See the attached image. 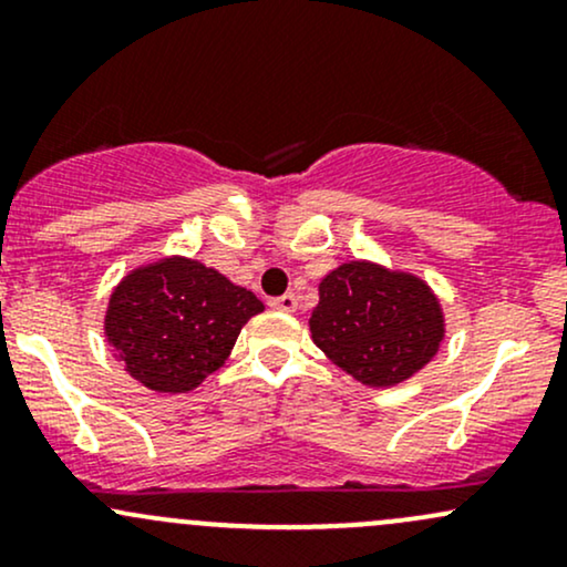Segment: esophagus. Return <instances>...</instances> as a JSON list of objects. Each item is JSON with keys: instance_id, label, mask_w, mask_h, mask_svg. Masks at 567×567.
Returning a JSON list of instances; mask_svg holds the SVG:
<instances>
[{"instance_id": "1", "label": "esophagus", "mask_w": 567, "mask_h": 567, "mask_svg": "<svg viewBox=\"0 0 567 567\" xmlns=\"http://www.w3.org/2000/svg\"><path fill=\"white\" fill-rule=\"evenodd\" d=\"M271 309L285 311V315H292V311L298 309V298L292 296V292H285V296H279V298H271Z\"/></svg>"}]
</instances>
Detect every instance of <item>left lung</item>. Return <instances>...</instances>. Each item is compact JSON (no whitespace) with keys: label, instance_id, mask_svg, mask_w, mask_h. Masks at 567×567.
I'll list each match as a JSON object with an SVG mask.
<instances>
[{"label":"left lung","instance_id":"8db88e82","mask_svg":"<svg viewBox=\"0 0 567 567\" xmlns=\"http://www.w3.org/2000/svg\"><path fill=\"white\" fill-rule=\"evenodd\" d=\"M311 341L365 386H396L437 354L445 338L440 298L421 277L349 261L320 282Z\"/></svg>","mask_w":567,"mask_h":567}]
</instances>
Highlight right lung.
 Wrapping results in <instances>:
<instances>
[{"instance_id":"obj_1","label":"right lung","mask_w":567,"mask_h":567,"mask_svg":"<svg viewBox=\"0 0 567 567\" xmlns=\"http://www.w3.org/2000/svg\"><path fill=\"white\" fill-rule=\"evenodd\" d=\"M264 303L210 266L171 256L122 277L109 298L106 330L116 360L159 394L197 389L224 365Z\"/></svg>"}]
</instances>
